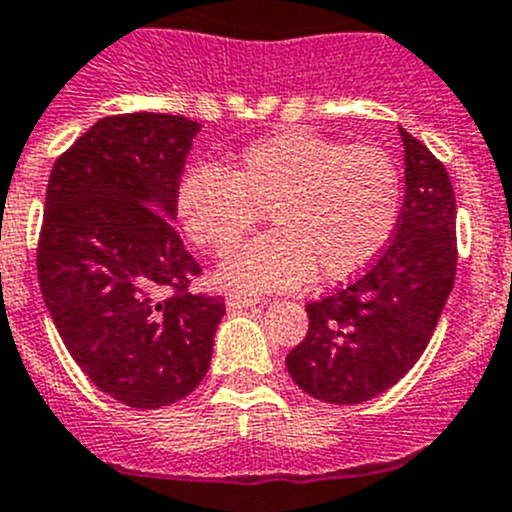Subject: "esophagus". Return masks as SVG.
<instances>
[{
    "label": "esophagus",
    "instance_id": "34e87169",
    "mask_svg": "<svg viewBox=\"0 0 512 512\" xmlns=\"http://www.w3.org/2000/svg\"><path fill=\"white\" fill-rule=\"evenodd\" d=\"M256 303H261V298L246 296V293H229V296H226V306L229 308H249L256 306Z\"/></svg>",
    "mask_w": 512,
    "mask_h": 512
}]
</instances>
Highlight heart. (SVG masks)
Returning a JSON list of instances; mask_svg holds the SVG:
<instances>
[{
    "instance_id": "1",
    "label": "heart",
    "mask_w": 512,
    "mask_h": 512,
    "mask_svg": "<svg viewBox=\"0 0 512 512\" xmlns=\"http://www.w3.org/2000/svg\"><path fill=\"white\" fill-rule=\"evenodd\" d=\"M401 196V169L383 146L288 129L251 141L231 174L214 164L186 169L176 216L196 246L229 251L268 209L276 229L231 251L219 281L281 291L311 271L323 283L366 271L396 231Z\"/></svg>"
}]
</instances>
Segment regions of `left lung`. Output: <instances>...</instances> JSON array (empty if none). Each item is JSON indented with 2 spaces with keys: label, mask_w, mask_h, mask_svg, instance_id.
<instances>
[{
  "label": "left lung",
  "mask_w": 512,
  "mask_h": 512,
  "mask_svg": "<svg viewBox=\"0 0 512 512\" xmlns=\"http://www.w3.org/2000/svg\"><path fill=\"white\" fill-rule=\"evenodd\" d=\"M406 196L396 234L348 286L306 306L308 333L286 356L308 396L338 406L371 401L396 386L426 351L453 291L455 196L448 171L401 129Z\"/></svg>",
  "instance_id": "8db88e82"
}]
</instances>
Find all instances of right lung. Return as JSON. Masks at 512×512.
<instances>
[{
	"label": "right lung",
	"mask_w": 512,
	"mask_h": 512,
	"mask_svg": "<svg viewBox=\"0 0 512 512\" xmlns=\"http://www.w3.org/2000/svg\"><path fill=\"white\" fill-rule=\"evenodd\" d=\"M199 121L106 116L52 166L37 273L52 321L99 391L129 408L189 396L211 363L221 296L191 293L201 266L171 226Z\"/></svg>",
	"instance_id": "obj_1"
}]
</instances>
